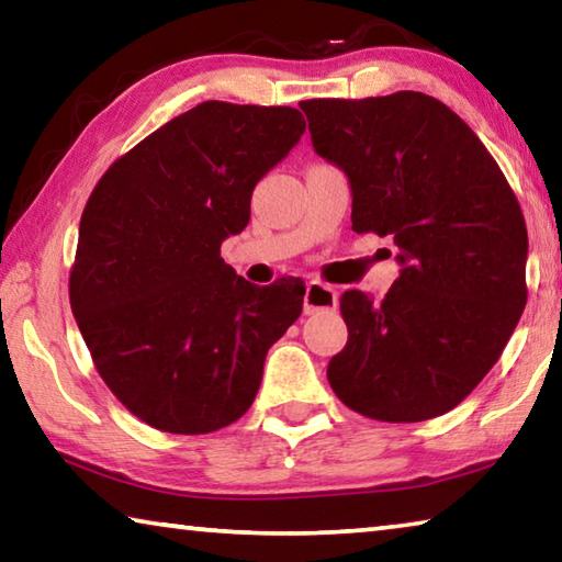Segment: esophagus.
Listing matches in <instances>:
<instances>
[{
  "instance_id": "1",
  "label": "esophagus",
  "mask_w": 562,
  "mask_h": 562,
  "mask_svg": "<svg viewBox=\"0 0 562 562\" xmlns=\"http://www.w3.org/2000/svg\"><path fill=\"white\" fill-rule=\"evenodd\" d=\"M337 307V290L329 284L312 280L307 282V292H304V315H315L322 310H335Z\"/></svg>"
}]
</instances>
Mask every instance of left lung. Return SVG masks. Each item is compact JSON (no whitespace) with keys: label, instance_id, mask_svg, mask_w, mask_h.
I'll use <instances>...</instances> for the list:
<instances>
[{"label":"left lung","instance_id":"obj_1","mask_svg":"<svg viewBox=\"0 0 562 562\" xmlns=\"http://www.w3.org/2000/svg\"><path fill=\"white\" fill-rule=\"evenodd\" d=\"M300 109L317 154L349 178L351 231L394 237L402 262L382 302L341 294L349 339L329 361V386L376 422L451 412L491 372L526 307L518 198L479 136L426 93Z\"/></svg>","mask_w":562,"mask_h":562}]
</instances>
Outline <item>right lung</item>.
<instances>
[{
    "label": "right lung",
    "mask_w": 562,
    "mask_h": 562,
    "mask_svg": "<svg viewBox=\"0 0 562 562\" xmlns=\"http://www.w3.org/2000/svg\"><path fill=\"white\" fill-rule=\"evenodd\" d=\"M302 133L290 106L198 103L113 160L89 195L71 312L113 396L154 429L195 436L237 422L265 355L300 317V280L258 288L221 245Z\"/></svg>",
    "instance_id": "add662e5"
}]
</instances>
